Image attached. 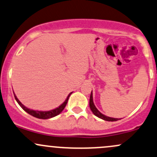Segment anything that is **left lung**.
Instances as JSON below:
<instances>
[{
	"label": "left lung",
	"instance_id": "left-lung-1",
	"mask_svg": "<svg viewBox=\"0 0 157 157\" xmlns=\"http://www.w3.org/2000/svg\"><path fill=\"white\" fill-rule=\"evenodd\" d=\"M89 106H90V109L92 110V112L94 113V115L98 117V118H101V119L107 121H118V118H110V117L106 116V115L102 114L101 112L98 111V109L95 107L94 103H93V98H92V91L91 92L90 95V99H89Z\"/></svg>",
	"mask_w": 157,
	"mask_h": 157
}]
</instances>
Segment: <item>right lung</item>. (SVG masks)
<instances>
[{
    "mask_svg": "<svg viewBox=\"0 0 157 157\" xmlns=\"http://www.w3.org/2000/svg\"><path fill=\"white\" fill-rule=\"evenodd\" d=\"M71 93L72 92H71L70 94H68V96L67 97L66 100L64 101V103L60 105L59 107L56 108V109H54L50 110V111H36V110H33V109H28V108L26 107V106H24V105L20 102L19 100L17 98L15 94H14V97L15 98V100H16L17 102H18V104L20 105L21 107L25 110V112H27L28 114L33 115V116L36 117V118H40V119H48V118H53V117L56 116V115H59V113H61V112L64 109L65 106H66L67 103H68V98H69Z\"/></svg>",
    "mask_w": 157,
    "mask_h": 157,
    "instance_id": "1",
    "label": "right lung"
}]
</instances>
